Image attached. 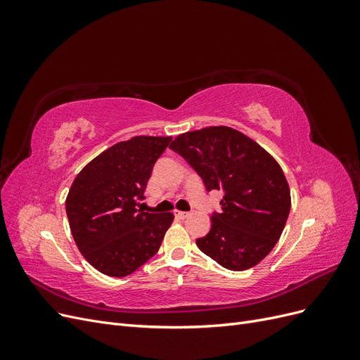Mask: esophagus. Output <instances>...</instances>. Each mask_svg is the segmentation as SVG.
Masks as SVG:
<instances>
[{"label": "esophagus", "instance_id": "esophagus-1", "mask_svg": "<svg viewBox=\"0 0 360 360\" xmlns=\"http://www.w3.org/2000/svg\"><path fill=\"white\" fill-rule=\"evenodd\" d=\"M174 214H176L177 219H186V217L189 216L188 212H180V210H176V212H174Z\"/></svg>", "mask_w": 360, "mask_h": 360}]
</instances>
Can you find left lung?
<instances>
[{"mask_svg":"<svg viewBox=\"0 0 360 360\" xmlns=\"http://www.w3.org/2000/svg\"><path fill=\"white\" fill-rule=\"evenodd\" d=\"M200 174L207 191H222L221 212L198 238L205 255L240 271L266 258L284 231L291 195L284 171L254 139L226 126L179 135L169 146Z\"/></svg>","mask_w":360,"mask_h":360,"instance_id":"obj_1","label":"left lung"}]
</instances>
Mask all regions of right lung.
I'll return each instance as SVG.
<instances>
[{"mask_svg": "<svg viewBox=\"0 0 360 360\" xmlns=\"http://www.w3.org/2000/svg\"><path fill=\"white\" fill-rule=\"evenodd\" d=\"M171 136H134L96 156L73 180L66 198L79 252L108 276L123 278L153 257L174 214L136 209L155 162Z\"/></svg>", "mask_w": 360, "mask_h": 360, "instance_id": "1", "label": "right lung"}]
</instances>
